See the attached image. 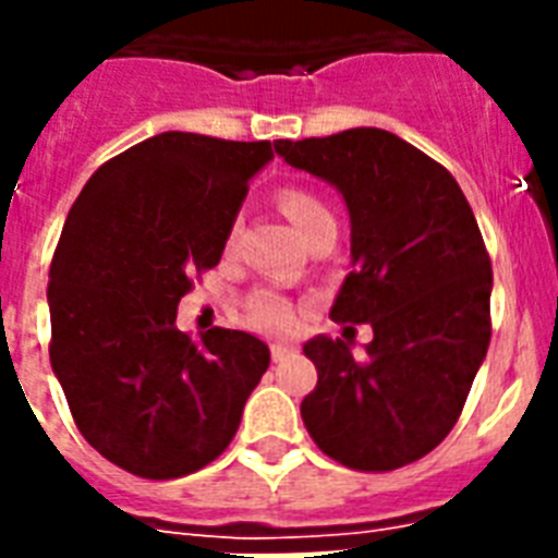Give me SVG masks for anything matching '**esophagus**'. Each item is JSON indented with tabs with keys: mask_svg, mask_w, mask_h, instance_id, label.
Segmentation results:
<instances>
[{
	"mask_svg": "<svg viewBox=\"0 0 558 558\" xmlns=\"http://www.w3.org/2000/svg\"><path fill=\"white\" fill-rule=\"evenodd\" d=\"M292 353H295L292 344H271V359H275V362H283V359H289Z\"/></svg>",
	"mask_w": 558,
	"mask_h": 558,
	"instance_id": "obj_1",
	"label": "esophagus"
}]
</instances>
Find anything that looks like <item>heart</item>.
<instances>
[{
    "label": "heart",
    "mask_w": 558,
    "mask_h": 558,
    "mask_svg": "<svg viewBox=\"0 0 558 558\" xmlns=\"http://www.w3.org/2000/svg\"><path fill=\"white\" fill-rule=\"evenodd\" d=\"M278 205L283 210V217L292 222L295 234L304 240L313 228H318L322 222L332 219L330 208L324 205L318 196L306 191H298V187H289V191H280ZM245 322L252 324L254 330L269 332V336H283V332L292 330L295 324V315H292V306L283 301L275 292H257V295L248 301L245 306Z\"/></svg>",
    "instance_id": "heart-1"
}]
</instances>
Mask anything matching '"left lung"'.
<instances>
[{"label":"left lung","mask_w":558,"mask_h":558,"mask_svg":"<svg viewBox=\"0 0 558 558\" xmlns=\"http://www.w3.org/2000/svg\"><path fill=\"white\" fill-rule=\"evenodd\" d=\"M275 153L341 193L353 271L330 315L373 327L365 359L350 339L304 344L318 371L306 432L350 469L414 463L454 428L489 348L493 266L475 214L449 170L376 126L280 138Z\"/></svg>","instance_id":"8db88e82"}]
</instances>
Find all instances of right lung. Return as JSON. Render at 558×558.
<instances>
[{
  "mask_svg": "<svg viewBox=\"0 0 558 558\" xmlns=\"http://www.w3.org/2000/svg\"><path fill=\"white\" fill-rule=\"evenodd\" d=\"M269 142L161 133L92 173L48 271L51 367L92 449L138 477L219 458L269 367L252 332L177 327L193 271L217 266Z\"/></svg>",
  "mask_w": 558,
  "mask_h": 558,
  "instance_id": "1",
  "label": "right lung"
}]
</instances>
